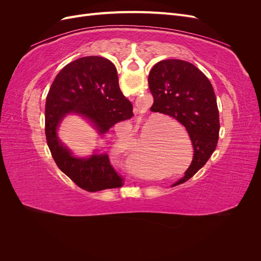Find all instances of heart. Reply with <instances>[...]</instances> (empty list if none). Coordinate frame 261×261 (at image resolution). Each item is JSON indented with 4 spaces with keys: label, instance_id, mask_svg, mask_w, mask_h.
I'll list each match as a JSON object with an SVG mask.
<instances>
[{
    "label": "heart",
    "instance_id": "1",
    "mask_svg": "<svg viewBox=\"0 0 261 261\" xmlns=\"http://www.w3.org/2000/svg\"><path fill=\"white\" fill-rule=\"evenodd\" d=\"M152 128V124H148L147 126H145V128L143 129V132H141V136H140V141L139 144L137 145V147L135 148V150H134V152L132 154V158H130V161H129V168L130 170L136 173L137 175H140L143 176V173H141V171H139L138 168H144V167H149V168H152V167H158L159 165V162L161 161V155L158 154L155 151H154V148L152 147L153 145H146V139L149 135L150 133V136H155L158 132H159V128L158 127H154L152 130L151 128ZM151 129L152 130L150 131ZM133 129L130 126H128V129H127V134L132 133ZM125 137L126 136H120L121 138V150H123V152L125 151ZM145 148H144L143 147Z\"/></svg>",
    "mask_w": 261,
    "mask_h": 261
}]
</instances>
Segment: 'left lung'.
I'll return each mask as SVG.
<instances>
[{"mask_svg":"<svg viewBox=\"0 0 261 261\" xmlns=\"http://www.w3.org/2000/svg\"><path fill=\"white\" fill-rule=\"evenodd\" d=\"M148 83L154 100L150 110L175 118L191 137L193 161L174 185L185 183L206 164L218 144L220 122L215 91L200 69L181 60L158 62L150 70Z\"/></svg>","mask_w":261,"mask_h":261,"instance_id":"left-lung-1","label":"left lung"}]
</instances>
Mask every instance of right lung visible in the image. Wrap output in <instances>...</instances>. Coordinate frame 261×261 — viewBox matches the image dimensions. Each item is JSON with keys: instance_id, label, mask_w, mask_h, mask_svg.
Here are the masks:
<instances>
[{"instance_id": "right-lung-1", "label": "right lung", "mask_w": 261, "mask_h": 261, "mask_svg": "<svg viewBox=\"0 0 261 261\" xmlns=\"http://www.w3.org/2000/svg\"><path fill=\"white\" fill-rule=\"evenodd\" d=\"M69 113L88 120L100 135L118 122L129 120L133 105L124 97L116 68L101 57H85L69 63L55 77L45 102V137L59 169L87 192L123 186L107 153L76 158L58 137L60 123Z\"/></svg>"}]
</instances>
